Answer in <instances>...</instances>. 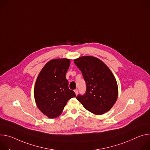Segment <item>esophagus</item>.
Wrapping results in <instances>:
<instances>
[{
    "label": "esophagus",
    "instance_id": "obj_1",
    "mask_svg": "<svg viewBox=\"0 0 150 150\" xmlns=\"http://www.w3.org/2000/svg\"><path fill=\"white\" fill-rule=\"evenodd\" d=\"M74 92H75V93H76V95H77L78 94V90H77V89H75V90H74Z\"/></svg>",
    "mask_w": 150,
    "mask_h": 150
}]
</instances>
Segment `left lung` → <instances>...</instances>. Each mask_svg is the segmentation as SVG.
Wrapping results in <instances>:
<instances>
[{"instance_id":"8db88e82","label":"left lung","mask_w":150,"mask_h":150,"mask_svg":"<svg viewBox=\"0 0 150 150\" xmlns=\"http://www.w3.org/2000/svg\"><path fill=\"white\" fill-rule=\"evenodd\" d=\"M86 82L83 95H78L77 100L90 112L101 115L109 111L118 96L116 80L108 67L100 59L90 56L74 60Z\"/></svg>"}]
</instances>
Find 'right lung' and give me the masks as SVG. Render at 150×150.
<instances>
[{
	"mask_svg": "<svg viewBox=\"0 0 150 150\" xmlns=\"http://www.w3.org/2000/svg\"><path fill=\"white\" fill-rule=\"evenodd\" d=\"M70 64L69 59H52L46 64L37 78L34 90L36 103L49 118L57 117L69 99L76 96L65 77Z\"/></svg>",
	"mask_w": 150,
	"mask_h": 150,
	"instance_id": "add662e5",
	"label": "right lung"
}]
</instances>
